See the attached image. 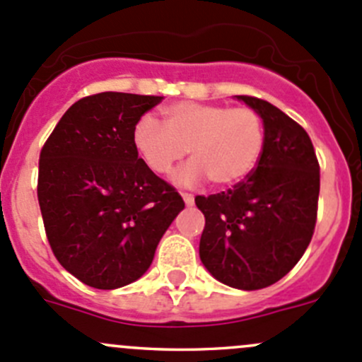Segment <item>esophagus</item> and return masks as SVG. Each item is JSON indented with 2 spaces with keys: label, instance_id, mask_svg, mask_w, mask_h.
<instances>
[{
  "label": "esophagus",
  "instance_id": "obj_1",
  "mask_svg": "<svg viewBox=\"0 0 362 362\" xmlns=\"http://www.w3.org/2000/svg\"><path fill=\"white\" fill-rule=\"evenodd\" d=\"M182 198H184V202L187 206H191V204H194V196L191 194V192H182Z\"/></svg>",
  "mask_w": 362,
  "mask_h": 362
}]
</instances>
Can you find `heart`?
Here are the masks:
<instances>
[{
	"label": "heart",
	"mask_w": 362,
	"mask_h": 362,
	"mask_svg": "<svg viewBox=\"0 0 362 362\" xmlns=\"http://www.w3.org/2000/svg\"><path fill=\"white\" fill-rule=\"evenodd\" d=\"M164 126L144 115L133 129V145L147 168L168 175L185 154L192 160L177 180L215 187L240 184L255 170L266 145L264 120L250 107L178 101L163 110Z\"/></svg>",
	"instance_id": "obj_1"
}]
</instances>
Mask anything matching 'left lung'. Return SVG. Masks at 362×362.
<instances>
[{
	"label": "left lung",
	"mask_w": 362,
	"mask_h": 362,
	"mask_svg": "<svg viewBox=\"0 0 362 362\" xmlns=\"http://www.w3.org/2000/svg\"><path fill=\"white\" fill-rule=\"evenodd\" d=\"M238 100L261 113L264 152L233 189L194 198L204 215L199 257L218 282L255 291L286 276L312 242L320 166L308 133L296 120L259 98Z\"/></svg>",
	"instance_id": "obj_1"
}]
</instances>
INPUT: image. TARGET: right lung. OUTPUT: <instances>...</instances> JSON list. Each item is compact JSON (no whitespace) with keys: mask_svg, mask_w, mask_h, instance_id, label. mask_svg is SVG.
Returning <instances> with one entry per match:
<instances>
[{"mask_svg":"<svg viewBox=\"0 0 362 362\" xmlns=\"http://www.w3.org/2000/svg\"><path fill=\"white\" fill-rule=\"evenodd\" d=\"M163 96L100 93L73 103L40 152L45 235L66 272L96 289L140 279L185 206L138 158L134 124Z\"/></svg>","mask_w":362,"mask_h":362,"instance_id":"add662e5","label":"right lung"}]
</instances>
